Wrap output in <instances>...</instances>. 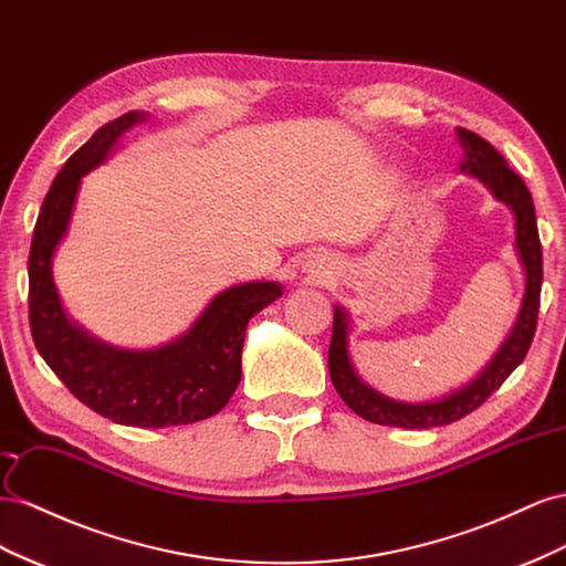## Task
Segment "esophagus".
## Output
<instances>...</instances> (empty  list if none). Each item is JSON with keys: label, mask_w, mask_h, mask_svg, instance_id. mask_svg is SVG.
<instances>
[{"label": "esophagus", "mask_w": 566, "mask_h": 566, "mask_svg": "<svg viewBox=\"0 0 566 566\" xmlns=\"http://www.w3.org/2000/svg\"><path fill=\"white\" fill-rule=\"evenodd\" d=\"M308 272L313 274V277H322V274H325L327 270H325V258H313V261H308Z\"/></svg>", "instance_id": "34e87169"}]
</instances>
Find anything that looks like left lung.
I'll return each mask as SVG.
<instances>
[{
  "label": "left lung",
  "instance_id": "left-lung-1",
  "mask_svg": "<svg viewBox=\"0 0 566 566\" xmlns=\"http://www.w3.org/2000/svg\"><path fill=\"white\" fill-rule=\"evenodd\" d=\"M458 139L464 151L460 164L462 172H470L479 182L486 185L493 197L503 201L514 216V247L520 253L526 277L522 308L503 346L497 348L476 379L453 394L429 402H400L375 391L355 373L348 353V313L342 305H336L329 344V377L346 406L367 422L398 429H429L458 422L464 415L474 412L483 400L503 386V381L522 365L531 342H534L543 284V251L534 199H531V191L522 177L505 164V158L497 154L493 144L472 130H464V127H458Z\"/></svg>",
  "mask_w": 566,
  "mask_h": 566
}]
</instances>
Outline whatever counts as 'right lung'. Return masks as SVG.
Masks as SVG:
<instances>
[{"instance_id": "add662e5", "label": "right lung", "mask_w": 566, "mask_h": 566, "mask_svg": "<svg viewBox=\"0 0 566 566\" xmlns=\"http://www.w3.org/2000/svg\"><path fill=\"white\" fill-rule=\"evenodd\" d=\"M147 120L130 111L99 127L56 175L32 232L28 258L30 332L44 363L94 412L125 427H177L220 412L241 379L249 319L282 296L280 282L224 289L175 342L151 350L108 346L69 319L52 258L69 232L83 175L102 166L116 142Z\"/></svg>"}]
</instances>
